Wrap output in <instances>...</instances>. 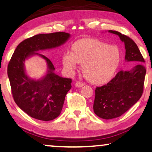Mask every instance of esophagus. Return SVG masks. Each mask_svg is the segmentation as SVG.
Returning <instances> with one entry per match:
<instances>
[{
    "instance_id": "1",
    "label": "esophagus",
    "mask_w": 152,
    "mask_h": 152,
    "mask_svg": "<svg viewBox=\"0 0 152 152\" xmlns=\"http://www.w3.org/2000/svg\"><path fill=\"white\" fill-rule=\"evenodd\" d=\"M84 85H85L84 83H80V82H77V83H75V87H78V88H80V87L84 86Z\"/></svg>"
}]
</instances>
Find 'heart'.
<instances>
[{
  "instance_id": "heart-1",
  "label": "heart",
  "mask_w": 152,
  "mask_h": 152,
  "mask_svg": "<svg viewBox=\"0 0 152 152\" xmlns=\"http://www.w3.org/2000/svg\"><path fill=\"white\" fill-rule=\"evenodd\" d=\"M72 52H65L62 62L65 69L72 74L78 64L89 82L102 85L112 80L121 62V52L116 45H110L96 38L85 37L77 40Z\"/></svg>"
}]
</instances>
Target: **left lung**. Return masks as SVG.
I'll use <instances>...</instances> for the list:
<instances>
[{"instance_id":"8db88e82","label":"left lung","mask_w":152,"mask_h":152,"mask_svg":"<svg viewBox=\"0 0 152 152\" xmlns=\"http://www.w3.org/2000/svg\"><path fill=\"white\" fill-rule=\"evenodd\" d=\"M110 33L119 36L125 43L127 62L135 63L127 71H120L107 85L96 88L94 112L100 118L109 120L121 116L140 99L143 91L146 69L137 45L128 36L116 31Z\"/></svg>"}]
</instances>
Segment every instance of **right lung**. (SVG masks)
Here are the masks:
<instances>
[{
	"label": "right lung",
	"mask_w": 152,
	"mask_h": 152,
	"mask_svg": "<svg viewBox=\"0 0 152 152\" xmlns=\"http://www.w3.org/2000/svg\"><path fill=\"white\" fill-rule=\"evenodd\" d=\"M70 36L65 32L38 34L21 42L12 55L7 75L14 100L23 112L34 118L49 121L57 118L65 96L72 88V79L56 74L50 60L38 52L58 48ZM33 55L43 58L48 67L46 74L38 80L30 78L25 70V61Z\"/></svg>",
	"instance_id": "add662e5"
}]
</instances>
